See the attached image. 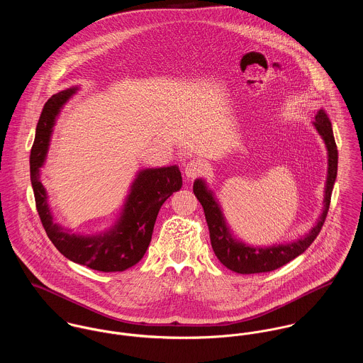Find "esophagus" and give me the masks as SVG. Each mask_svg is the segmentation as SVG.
<instances>
[{"label": "esophagus", "instance_id": "34e87169", "mask_svg": "<svg viewBox=\"0 0 363 363\" xmlns=\"http://www.w3.org/2000/svg\"><path fill=\"white\" fill-rule=\"evenodd\" d=\"M204 169H206L204 163L200 159H191V160L187 162L184 173L189 179H196V177H199L200 174L204 173Z\"/></svg>", "mask_w": 363, "mask_h": 363}]
</instances>
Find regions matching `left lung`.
Here are the masks:
<instances>
[{"label":"left lung","instance_id":"obj_1","mask_svg":"<svg viewBox=\"0 0 363 363\" xmlns=\"http://www.w3.org/2000/svg\"><path fill=\"white\" fill-rule=\"evenodd\" d=\"M315 121L313 123L318 134L325 143L327 151H328V174L325 182V196H324V211L320 216V220L315 223V226L311 232L301 238L299 240L288 245H278L271 247H252L242 242H236L225 223L223 215L219 204L216 203L213 194L211 190H208L206 182L201 179H197L193 186V191L197 197V200L201 203L204 208L206 219H207L208 229H209V238H211V246L218 259L230 271H235L238 274H259V272H268L274 271L286 262L296 259L299 255H302L317 235L320 233L323 223L325 220L330 201H331V193L333 187L337 179V166H338V151L333 134L331 123L325 114L324 110H318L314 116Z\"/></svg>","mask_w":363,"mask_h":363}]
</instances>
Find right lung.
I'll return each instance as SVG.
<instances>
[{"mask_svg":"<svg viewBox=\"0 0 363 363\" xmlns=\"http://www.w3.org/2000/svg\"><path fill=\"white\" fill-rule=\"evenodd\" d=\"M75 91L77 88H69L52 95L42 110L30 150V182L36 208L49 239L64 257L96 271H124L144 257L152 239L159 209L183 186L182 173L176 164L141 170L131 186L123 213L111 230L91 238L64 232L52 222L39 172L49 151L55 117Z\"/></svg>","mask_w":363,"mask_h":363,"instance_id":"add662e5","label":"right lung"}]
</instances>
